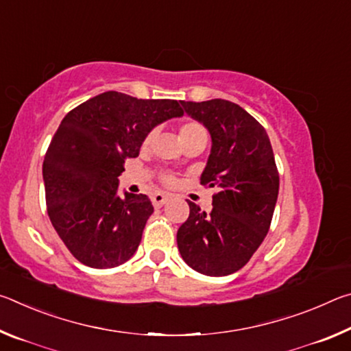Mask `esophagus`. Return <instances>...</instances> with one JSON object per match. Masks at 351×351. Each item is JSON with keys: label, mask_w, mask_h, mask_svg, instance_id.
<instances>
[{"label": "esophagus", "mask_w": 351, "mask_h": 351, "mask_svg": "<svg viewBox=\"0 0 351 351\" xmlns=\"http://www.w3.org/2000/svg\"><path fill=\"white\" fill-rule=\"evenodd\" d=\"M169 201V195H164V193H154L152 197V203L153 206L159 209V207H162L165 203Z\"/></svg>", "instance_id": "34e87169"}]
</instances>
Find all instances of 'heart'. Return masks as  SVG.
I'll list each match as a JSON object with an SVG mask.
<instances>
[{"mask_svg":"<svg viewBox=\"0 0 351 351\" xmlns=\"http://www.w3.org/2000/svg\"><path fill=\"white\" fill-rule=\"evenodd\" d=\"M153 136H154V132L148 133V134L145 136L144 142H142V145H144V147L150 145V142L153 141ZM178 136H180L181 144H186V142L195 141V139H204V141H207V132H206V128H204L203 125H201L199 122H195V121L184 122L182 125L180 127V130H178ZM162 182L165 184V186H175L176 180H175L173 176L165 175V176H162Z\"/></svg>","mask_w":351,"mask_h":351,"instance_id":"b5f03b06","label":"heart"}]
</instances>
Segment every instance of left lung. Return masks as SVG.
Listing matches in <instances>:
<instances>
[{"label":"left lung","mask_w":351,"mask_h":351,"mask_svg":"<svg viewBox=\"0 0 351 351\" xmlns=\"http://www.w3.org/2000/svg\"><path fill=\"white\" fill-rule=\"evenodd\" d=\"M181 105L209 130L212 148L201 184L218 192L210 212L189 201L178 249L197 272L229 276L247 263L269 230L278 195L274 153L266 130L240 105L223 99Z\"/></svg>","instance_id":"left-lung-1"}]
</instances>
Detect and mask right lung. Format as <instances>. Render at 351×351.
<instances>
[{"mask_svg": "<svg viewBox=\"0 0 351 351\" xmlns=\"http://www.w3.org/2000/svg\"><path fill=\"white\" fill-rule=\"evenodd\" d=\"M182 114L178 100L106 91L64 116L45 154L43 181L47 215L80 263L106 269L133 257L153 206L142 193L119 197L117 178L154 127Z\"/></svg>", "mask_w": 351, "mask_h": 351, "instance_id": "right-lung-1", "label": "right lung"}]
</instances>
